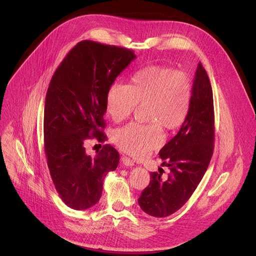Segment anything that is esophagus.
<instances>
[{
  "mask_svg": "<svg viewBox=\"0 0 256 256\" xmlns=\"http://www.w3.org/2000/svg\"><path fill=\"white\" fill-rule=\"evenodd\" d=\"M122 164L124 165V166H130V167H132V166H134V161L132 160V159H130L128 157H126V156H122Z\"/></svg>",
  "mask_w": 256,
  "mask_h": 256,
  "instance_id": "obj_1",
  "label": "esophagus"
}]
</instances>
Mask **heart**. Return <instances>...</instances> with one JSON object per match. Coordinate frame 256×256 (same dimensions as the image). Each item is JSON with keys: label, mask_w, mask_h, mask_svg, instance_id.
<instances>
[{"label": "heart", "mask_w": 256, "mask_h": 256, "mask_svg": "<svg viewBox=\"0 0 256 256\" xmlns=\"http://www.w3.org/2000/svg\"><path fill=\"white\" fill-rule=\"evenodd\" d=\"M192 83L186 72L166 66L144 68L132 79V86L116 82L106 97L107 112L116 122L128 118L138 104L146 103L150 124H128L116 128L112 140L124 152L142 158L162 144L161 126L167 130L180 128L190 114Z\"/></svg>", "instance_id": "b5f03b06"}]
</instances>
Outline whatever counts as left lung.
<instances>
[{"mask_svg":"<svg viewBox=\"0 0 256 256\" xmlns=\"http://www.w3.org/2000/svg\"><path fill=\"white\" fill-rule=\"evenodd\" d=\"M214 114L212 90L200 62L192 83L190 114L177 134L160 150L167 177L151 172V181L138 202L150 216L163 218L177 212L192 196L202 179L214 151ZM159 171H164L159 168Z\"/></svg>","mask_w":256,"mask_h":256,"instance_id":"left-lung-1","label":"left lung"}]
</instances>
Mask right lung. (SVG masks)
<instances>
[{"mask_svg":"<svg viewBox=\"0 0 256 256\" xmlns=\"http://www.w3.org/2000/svg\"><path fill=\"white\" fill-rule=\"evenodd\" d=\"M136 58L128 48L83 40L70 50L50 80L44 105V152L56 190L70 208L95 206L106 174L118 165L120 154L112 146L91 157L85 142L92 138L105 140L108 90Z\"/></svg>","mask_w":256,"mask_h":256,"instance_id":"obj_1","label":"right lung"}]
</instances>
